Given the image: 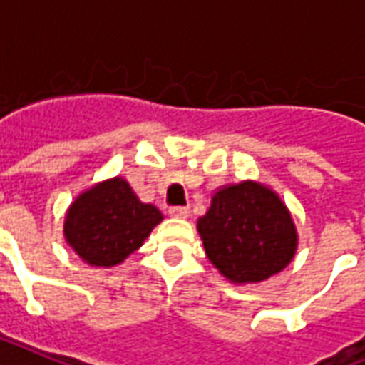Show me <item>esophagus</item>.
Segmentation results:
<instances>
[{
	"label": "esophagus",
	"instance_id": "obj_1",
	"mask_svg": "<svg viewBox=\"0 0 365 365\" xmlns=\"http://www.w3.org/2000/svg\"><path fill=\"white\" fill-rule=\"evenodd\" d=\"M168 214H170L172 218H189V208L187 207H172L170 210H168Z\"/></svg>",
	"mask_w": 365,
	"mask_h": 365
}]
</instances>
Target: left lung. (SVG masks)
<instances>
[{
    "label": "left lung",
    "mask_w": 365,
    "mask_h": 365,
    "mask_svg": "<svg viewBox=\"0 0 365 365\" xmlns=\"http://www.w3.org/2000/svg\"><path fill=\"white\" fill-rule=\"evenodd\" d=\"M208 260L232 283L279 274L297 252V227L279 195L257 182L224 185L197 220Z\"/></svg>",
    "instance_id": "1"
}]
</instances>
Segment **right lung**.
<instances>
[{
    "instance_id": "obj_1",
    "label": "right lung",
    "mask_w": 365,
    "mask_h": 365,
    "mask_svg": "<svg viewBox=\"0 0 365 365\" xmlns=\"http://www.w3.org/2000/svg\"><path fill=\"white\" fill-rule=\"evenodd\" d=\"M163 222L155 205H145L124 178H110L78 195L65 216V239L83 262L110 268L124 262Z\"/></svg>"
}]
</instances>
